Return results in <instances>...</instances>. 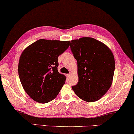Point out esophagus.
<instances>
[{"instance_id": "esophagus-1", "label": "esophagus", "mask_w": 134, "mask_h": 134, "mask_svg": "<svg viewBox=\"0 0 134 134\" xmlns=\"http://www.w3.org/2000/svg\"><path fill=\"white\" fill-rule=\"evenodd\" d=\"M70 73H69V74H67V75H66V77H67V78H69V77H70Z\"/></svg>"}]
</instances>
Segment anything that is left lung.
<instances>
[{"instance_id": "obj_1", "label": "left lung", "mask_w": 134, "mask_h": 134, "mask_svg": "<svg viewBox=\"0 0 134 134\" xmlns=\"http://www.w3.org/2000/svg\"><path fill=\"white\" fill-rule=\"evenodd\" d=\"M70 50L77 60L79 81L72 90L87 102L102 98L112 83L115 62L111 50L94 38L70 41Z\"/></svg>"}]
</instances>
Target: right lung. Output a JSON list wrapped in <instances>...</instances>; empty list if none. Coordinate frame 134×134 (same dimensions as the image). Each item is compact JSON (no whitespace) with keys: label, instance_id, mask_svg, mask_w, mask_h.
I'll use <instances>...</instances> for the list:
<instances>
[{"label":"right lung","instance_id":"add662e5","mask_svg":"<svg viewBox=\"0 0 134 134\" xmlns=\"http://www.w3.org/2000/svg\"><path fill=\"white\" fill-rule=\"evenodd\" d=\"M69 44V41L40 39L22 53L19 77L24 90L35 101L46 103L58 95L66 80L58 71V58Z\"/></svg>","mask_w":134,"mask_h":134}]
</instances>
